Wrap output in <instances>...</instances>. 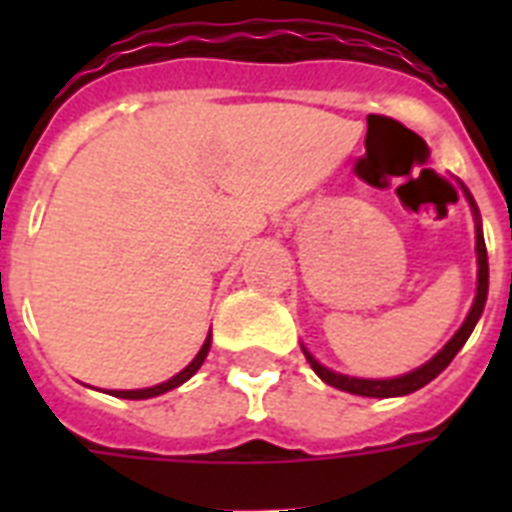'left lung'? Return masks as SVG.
<instances>
[{
  "label": "left lung",
  "instance_id": "1",
  "mask_svg": "<svg viewBox=\"0 0 512 512\" xmlns=\"http://www.w3.org/2000/svg\"><path fill=\"white\" fill-rule=\"evenodd\" d=\"M462 185V183H460ZM462 191L468 196L470 209L476 215V257H478V289H476V300H473V308H470L468 319L462 321V327L454 332V337L446 342L444 348L438 350L436 356L430 358L428 364H422L420 369H414L409 374H401V377H390V380H361V377H348V374H337L327 366H321L316 358L303 348L308 364L321 380L332 385L337 390H345V393H353V396H369V398H393V396H406V393H414V390L425 388L430 380H436L438 374L444 372L446 366L452 364V358L460 353V348L468 342L470 332L481 319L486 305V295H489V257H486V244H484V231H481V217H478V207L470 191L462 185Z\"/></svg>",
  "mask_w": 512,
  "mask_h": 512
}]
</instances>
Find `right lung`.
<instances>
[{"label":"right lung","instance_id":"obj_1","mask_svg":"<svg viewBox=\"0 0 512 512\" xmlns=\"http://www.w3.org/2000/svg\"><path fill=\"white\" fill-rule=\"evenodd\" d=\"M209 345H212V332L207 335V340H204V345H201V350L196 353V358H193L191 364L185 366L183 372H177L172 380L162 382V385H154V388H143V390H111V396L116 398H132V401H140V398H154V396H162V393H167V390L177 388V385H183L185 380H191L193 374L199 372V366L204 364V358H207L209 353Z\"/></svg>","mask_w":512,"mask_h":512}]
</instances>
